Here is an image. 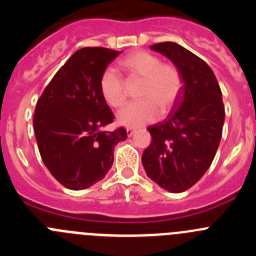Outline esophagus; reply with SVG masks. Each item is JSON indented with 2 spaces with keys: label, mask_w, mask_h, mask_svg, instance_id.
I'll return each mask as SVG.
<instances>
[{
  "label": "esophagus",
  "mask_w": 256,
  "mask_h": 256,
  "mask_svg": "<svg viewBox=\"0 0 256 256\" xmlns=\"http://www.w3.org/2000/svg\"><path fill=\"white\" fill-rule=\"evenodd\" d=\"M136 130L134 128H126V134H128V137H130V136L134 134Z\"/></svg>",
  "instance_id": "obj_1"
}]
</instances>
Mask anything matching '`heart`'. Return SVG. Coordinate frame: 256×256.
Segmentation results:
<instances>
[{
  "mask_svg": "<svg viewBox=\"0 0 256 256\" xmlns=\"http://www.w3.org/2000/svg\"><path fill=\"white\" fill-rule=\"evenodd\" d=\"M130 79H141L137 97L138 102L126 105L118 112L120 126H140L154 120L159 108L168 112L177 101L182 90V76L177 66L162 62L159 56L148 51H134L119 61ZM102 98L112 108H120L126 102V84L114 70L106 69L100 78Z\"/></svg>",
  "mask_w": 256,
  "mask_h": 256,
  "instance_id": "heart-1",
  "label": "heart"
}]
</instances>
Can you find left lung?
<instances>
[{"label":"left lung","mask_w":256,"mask_h":256,"mask_svg":"<svg viewBox=\"0 0 256 256\" xmlns=\"http://www.w3.org/2000/svg\"><path fill=\"white\" fill-rule=\"evenodd\" d=\"M173 62L182 90L166 119L148 126L152 141L142 154L148 177L169 192L192 187L209 169L222 138L224 105L209 65L180 44L151 46Z\"/></svg>","instance_id":"1"}]
</instances>
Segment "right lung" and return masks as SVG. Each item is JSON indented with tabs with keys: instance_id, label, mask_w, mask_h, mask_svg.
Wrapping results in <instances>:
<instances>
[{
	"instance_id": "obj_1",
	"label": "right lung",
	"mask_w": 256,
	"mask_h": 256,
	"mask_svg": "<svg viewBox=\"0 0 256 256\" xmlns=\"http://www.w3.org/2000/svg\"><path fill=\"white\" fill-rule=\"evenodd\" d=\"M120 54L104 47H84L72 55L40 97L33 116L40 158L50 173L70 190H84L106 176L114 148L126 130L102 128L114 114L102 98L100 78Z\"/></svg>"
}]
</instances>
